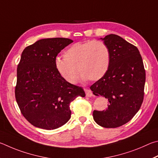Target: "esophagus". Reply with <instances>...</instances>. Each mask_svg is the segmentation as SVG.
<instances>
[{"label":"esophagus","instance_id":"obj_1","mask_svg":"<svg viewBox=\"0 0 158 158\" xmlns=\"http://www.w3.org/2000/svg\"><path fill=\"white\" fill-rule=\"evenodd\" d=\"M85 94H86V96H87V97H90V96H92L93 95L92 92L89 89H85Z\"/></svg>","mask_w":158,"mask_h":158}]
</instances>
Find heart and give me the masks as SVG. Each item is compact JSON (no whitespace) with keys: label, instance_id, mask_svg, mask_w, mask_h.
I'll return each mask as SVG.
<instances>
[{"label":"heart","instance_id":"1","mask_svg":"<svg viewBox=\"0 0 158 158\" xmlns=\"http://www.w3.org/2000/svg\"><path fill=\"white\" fill-rule=\"evenodd\" d=\"M63 57L55 60V68L70 84L77 82L78 71L83 81H99L108 71L110 63L108 46L98 40L74 44L64 52Z\"/></svg>","mask_w":158,"mask_h":158}]
</instances>
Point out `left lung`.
<instances>
[{"instance_id": "1", "label": "left lung", "mask_w": 158, "mask_h": 158, "mask_svg": "<svg viewBox=\"0 0 158 158\" xmlns=\"http://www.w3.org/2000/svg\"><path fill=\"white\" fill-rule=\"evenodd\" d=\"M108 46V71L90 87L95 96L108 99V107L94 110L96 123L104 128H117L131 121L143 100L146 73L142 58L136 46L117 35L101 38Z\"/></svg>"}]
</instances>
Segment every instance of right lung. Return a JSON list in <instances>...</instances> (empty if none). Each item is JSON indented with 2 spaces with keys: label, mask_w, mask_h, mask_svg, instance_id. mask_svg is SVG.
Masks as SVG:
<instances>
[{
  "label": "right lung",
  "mask_w": 158,
  "mask_h": 158,
  "mask_svg": "<svg viewBox=\"0 0 158 158\" xmlns=\"http://www.w3.org/2000/svg\"><path fill=\"white\" fill-rule=\"evenodd\" d=\"M73 41L42 39L22 52L15 97L23 117L37 128L54 130L64 125L71 118V102L85 96L81 87L66 82L55 68L57 54Z\"/></svg>",
  "instance_id": "1"
}]
</instances>
